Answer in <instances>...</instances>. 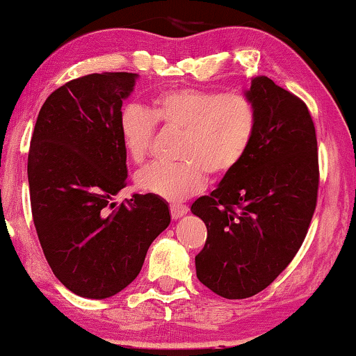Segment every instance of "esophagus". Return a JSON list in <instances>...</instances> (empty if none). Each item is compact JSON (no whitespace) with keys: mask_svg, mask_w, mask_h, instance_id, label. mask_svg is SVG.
Listing matches in <instances>:
<instances>
[{"mask_svg":"<svg viewBox=\"0 0 356 356\" xmlns=\"http://www.w3.org/2000/svg\"><path fill=\"white\" fill-rule=\"evenodd\" d=\"M170 212H172L173 220H178L179 217L186 216L188 207L184 206V204H172V206H170Z\"/></svg>","mask_w":356,"mask_h":356,"instance_id":"1","label":"esophagus"}]
</instances>
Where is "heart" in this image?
Listing matches in <instances>:
<instances>
[{"mask_svg": "<svg viewBox=\"0 0 356 356\" xmlns=\"http://www.w3.org/2000/svg\"><path fill=\"white\" fill-rule=\"evenodd\" d=\"M157 123L183 131L178 145L179 162H159L136 175L145 193L181 201L212 177L232 173L246 157L256 134V110L248 97L204 89H170L150 99V108L138 104L123 106L118 134L128 157L143 163L152 149Z\"/></svg>", "mask_w": 356, "mask_h": 356, "instance_id": "heart-1", "label": "heart"}]
</instances>
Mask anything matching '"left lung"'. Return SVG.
Segmentation results:
<instances>
[{
	"label": "left lung",
	"instance_id": "8db88e82",
	"mask_svg": "<svg viewBox=\"0 0 356 356\" xmlns=\"http://www.w3.org/2000/svg\"><path fill=\"white\" fill-rule=\"evenodd\" d=\"M256 134L243 162L191 212L207 227L196 274L207 289L241 300L267 289L290 264L318 201V140L303 100L266 76L245 94Z\"/></svg>",
	"mask_w": 356,
	"mask_h": 356
}]
</instances>
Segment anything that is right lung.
<instances>
[{
	"label": "right lung",
	"mask_w": 356,
	"mask_h": 356,
	"mask_svg": "<svg viewBox=\"0 0 356 356\" xmlns=\"http://www.w3.org/2000/svg\"><path fill=\"white\" fill-rule=\"evenodd\" d=\"M138 74L102 72L56 89L38 111L27 160L33 225L56 279L84 298L126 289L155 238L170 225L167 202L126 186L118 116Z\"/></svg>",
	"instance_id": "add662e5"
}]
</instances>
